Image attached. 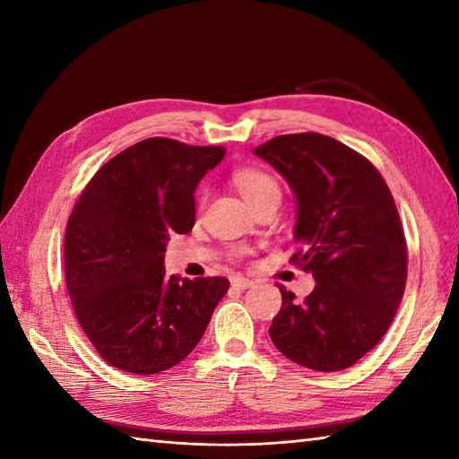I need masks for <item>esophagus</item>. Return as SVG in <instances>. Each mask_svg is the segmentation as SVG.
Instances as JSON below:
<instances>
[{
    "label": "esophagus",
    "mask_w": 459,
    "mask_h": 459,
    "mask_svg": "<svg viewBox=\"0 0 459 459\" xmlns=\"http://www.w3.org/2000/svg\"><path fill=\"white\" fill-rule=\"evenodd\" d=\"M230 284H232V288H237V290H247V288H250L252 284H255V281L245 278V276H232L230 278Z\"/></svg>",
    "instance_id": "34e87169"
}]
</instances>
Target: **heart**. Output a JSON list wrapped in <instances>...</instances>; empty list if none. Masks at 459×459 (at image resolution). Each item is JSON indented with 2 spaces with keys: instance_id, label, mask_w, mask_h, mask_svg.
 <instances>
[{
  "instance_id": "heart-1",
  "label": "heart",
  "mask_w": 459,
  "mask_h": 459,
  "mask_svg": "<svg viewBox=\"0 0 459 459\" xmlns=\"http://www.w3.org/2000/svg\"><path fill=\"white\" fill-rule=\"evenodd\" d=\"M232 183L237 185L242 197L250 204H256L260 199L270 195H280V185L272 175L260 168H238L232 171ZM203 199V195L199 201Z\"/></svg>"
}]
</instances>
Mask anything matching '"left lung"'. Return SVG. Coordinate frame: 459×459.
<instances>
[{
    "label": "left lung",
    "mask_w": 459,
    "mask_h": 459,
    "mask_svg": "<svg viewBox=\"0 0 459 459\" xmlns=\"http://www.w3.org/2000/svg\"><path fill=\"white\" fill-rule=\"evenodd\" d=\"M296 193L294 262L316 288L281 291L270 339L294 363L331 373L368 353L391 327L406 286L408 248L393 193L365 155L317 132L276 135L255 150Z\"/></svg>",
    "instance_id": "obj_1"
}]
</instances>
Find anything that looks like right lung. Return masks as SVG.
<instances>
[{"instance_id": "right-lung-1", "label": "right lung", "mask_w": 459, "mask_h": 459, "mask_svg": "<svg viewBox=\"0 0 459 459\" xmlns=\"http://www.w3.org/2000/svg\"><path fill=\"white\" fill-rule=\"evenodd\" d=\"M221 145L148 138L114 155L81 193L65 232L74 316L112 367L155 375L197 347L229 291L222 276H165V242L195 224V189Z\"/></svg>"}]
</instances>
